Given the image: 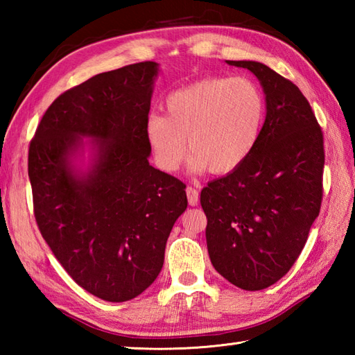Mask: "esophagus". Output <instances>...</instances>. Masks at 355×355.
<instances>
[{
  "label": "esophagus",
  "mask_w": 355,
  "mask_h": 355,
  "mask_svg": "<svg viewBox=\"0 0 355 355\" xmlns=\"http://www.w3.org/2000/svg\"><path fill=\"white\" fill-rule=\"evenodd\" d=\"M186 195H187V201H189L191 206H197L198 201H200V193L198 191L195 189V187H187L186 189Z\"/></svg>",
  "instance_id": "1"
}]
</instances>
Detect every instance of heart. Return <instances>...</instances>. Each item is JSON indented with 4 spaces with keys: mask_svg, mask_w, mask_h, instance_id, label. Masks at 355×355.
<instances>
[{
    "mask_svg": "<svg viewBox=\"0 0 355 355\" xmlns=\"http://www.w3.org/2000/svg\"><path fill=\"white\" fill-rule=\"evenodd\" d=\"M164 108L166 116L153 112L145 122L158 168L175 172L189 146L195 171L223 175L241 168L258 146L267 105L252 79L215 76L172 92Z\"/></svg>",
    "mask_w": 355,
    "mask_h": 355,
    "instance_id": "obj_1",
    "label": "heart"
}]
</instances>
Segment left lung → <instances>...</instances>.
<instances>
[{"instance_id": "left-lung-1", "label": "left lung", "mask_w": 355, "mask_h": 355, "mask_svg": "<svg viewBox=\"0 0 355 355\" xmlns=\"http://www.w3.org/2000/svg\"><path fill=\"white\" fill-rule=\"evenodd\" d=\"M267 116L250 158L201 191L206 241L215 270L233 285L258 291L288 273L304 250L323 197V132L291 80L254 61Z\"/></svg>"}]
</instances>
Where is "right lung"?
Instances as JSON below:
<instances>
[{
    "label": "right lung",
    "instance_id": "1",
    "mask_svg": "<svg viewBox=\"0 0 355 355\" xmlns=\"http://www.w3.org/2000/svg\"><path fill=\"white\" fill-rule=\"evenodd\" d=\"M155 62L96 74L45 111L28 146L36 224L73 281L96 297L126 302L153 284L186 184L149 164L145 122ZM94 141V164L71 160Z\"/></svg>",
    "mask_w": 355,
    "mask_h": 355
}]
</instances>
